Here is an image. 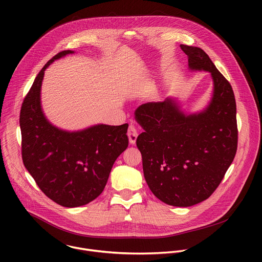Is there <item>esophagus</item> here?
I'll use <instances>...</instances> for the list:
<instances>
[{
	"mask_svg": "<svg viewBox=\"0 0 262 262\" xmlns=\"http://www.w3.org/2000/svg\"><path fill=\"white\" fill-rule=\"evenodd\" d=\"M127 136H128V140H129V143L130 144H135L136 143V140H137V137H138V132H137V128L134 124H130L128 129H127Z\"/></svg>",
	"mask_w": 262,
	"mask_h": 262,
	"instance_id": "esophagus-1",
	"label": "esophagus"
}]
</instances>
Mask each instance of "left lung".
<instances>
[{
	"label": "left lung",
	"instance_id": "8db88e82",
	"mask_svg": "<svg viewBox=\"0 0 262 262\" xmlns=\"http://www.w3.org/2000/svg\"><path fill=\"white\" fill-rule=\"evenodd\" d=\"M189 69L206 71L212 80L207 104L186 113L174 97L147 102L135 111L144 129L137 138L145 180L166 204L189 207L206 200L217 188L237 149L236 103L229 82L208 55L180 45Z\"/></svg>",
	"mask_w": 262,
	"mask_h": 262
}]
</instances>
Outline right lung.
<instances>
[{
    "instance_id": "1",
    "label": "right lung",
    "mask_w": 262,
    "mask_h": 262,
    "mask_svg": "<svg viewBox=\"0 0 262 262\" xmlns=\"http://www.w3.org/2000/svg\"><path fill=\"white\" fill-rule=\"evenodd\" d=\"M73 51L50 60L36 77L19 116L23 162L39 189L64 207H79L103 191L117 158L128 146V124H94L79 130L54 125L41 105L46 69Z\"/></svg>"
}]
</instances>
